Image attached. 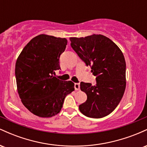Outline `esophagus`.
<instances>
[{"instance_id":"1","label":"esophagus","mask_w":147,"mask_h":147,"mask_svg":"<svg viewBox=\"0 0 147 147\" xmlns=\"http://www.w3.org/2000/svg\"><path fill=\"white\" fill-rule=\"evenodd\" d=\"M75 89L76 90H78L80 89V84L79 83H75Z\"/></svg>"}]
</instances>
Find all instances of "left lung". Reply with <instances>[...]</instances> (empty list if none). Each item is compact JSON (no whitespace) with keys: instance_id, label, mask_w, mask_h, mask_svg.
Masks as SVG:
<instances>
[{"instance_id":"left-lung-1","label":"left lung","mask_w":147,"mask_h":147,"mask_svg":"<svg viewBox=\"0 0 147 147\" xmlns=\"http://www.w3.org/2000/svg\"><path fill=\"white\" fill-rule=\"evenodd\" d=\"M70 45L86 65L91 67L96 85L81 82L87 100L79 106L88 117L102 118L112 113L126 88V62L123 53L110 38L102 34L71 37Z\"/></svg>"}]
</instances>
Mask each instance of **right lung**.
I'll use <instances>...</instances> for the list:
<instances>
[{
  "instance_id": "1",
  "label": "right lung",
  "mask_w": 147,
  "mask_h": 147,
  "mask_svg": "<svg viewBox=\"0 0 147 147\" xmlns=\"http://www.w3.org/2000/svg\"><path fill=\"white\" fill-rule=\"evenodd\" d=\"M66 38L40 34L30 41L18 56L15 66L17 90L21 102L33 114L50 117L61 111L65 97L75 90L71 81L59 80V57Z\"/></svg>"
}]
</instances>
